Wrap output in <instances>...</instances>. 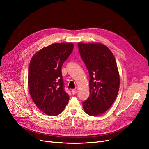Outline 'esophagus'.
Returning a JSON list of instances; mask_svg holds the SVG:
<instances>
[{
    "label": "esophagus",
    "instance_id": "obj_1",
    "mask_svg": "<svg viewBox=\"0 0 149 149\" xmlns=\"http://www.w3.org/2000/svg\"><path fill=\"white\" fill-rule=\"evenodd\" d=\"M71 92L72 93L73 95H75V94H76V93L77 92V91L76 89H72V90L71 91Z\"/></svg>",
    "mask_w": 149,
    "mask_h": 149
}]
</instances>
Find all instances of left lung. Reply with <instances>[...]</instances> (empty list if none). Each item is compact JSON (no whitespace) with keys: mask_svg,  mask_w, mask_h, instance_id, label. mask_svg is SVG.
Here are the masks:
<instances>
[{"mask_svg":"<svg viewBox=\"0 0 149 149\" xmlns=\"http://www.w3.org/2000/svg\"><path fill=\"white\" fill-rule=\"evenodd\" d=\"M78 47L90 77V95L83 107L87 114L96 116L106 112L118 95V68L112 52L105 45L79 43Z\"/></svg>","mask_w":149,"mask_h":149,"instance_id":"obj_1","label":"left lung"}]
</instances>
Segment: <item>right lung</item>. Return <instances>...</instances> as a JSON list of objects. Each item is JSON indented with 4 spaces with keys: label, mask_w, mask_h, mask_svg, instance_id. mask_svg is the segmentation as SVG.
Returning <instances> with one entry per match:
<instances>
[{
    "label": "right lung",
    "mask_w": 149,
    "mask_h": 149,
    "mask_svg": "<svg viewBox=\"0 0 149 149\" xmlns=\"http://www.w3.org/2000/svg\"><path fill=\"white\" fill-rule=\"evenodd\" d=\"M73 49V43H54L36 52L31 60L28 78L30 95L37 107L48 115H58L69 101L61 67Z\"/></svg>",
    "instance_id": "add662e5"
}]
</instances>
